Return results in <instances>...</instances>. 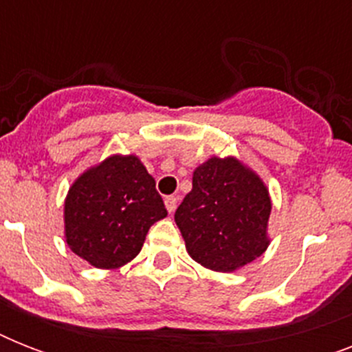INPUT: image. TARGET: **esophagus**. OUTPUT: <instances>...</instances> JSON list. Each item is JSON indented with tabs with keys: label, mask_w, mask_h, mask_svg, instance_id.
Listing matches in <instances>:
<instances>
[{
	"label": "esophagus",
	"mask_w": 352,
	"mask_h": 352,
	"mask_svg": "<svg viewBox=\"0 0 352 352\" xmlns=\"http://www.w3.org/2000/svg\"><path fill=\"white\" fill-rule=\"evenodd\" d=\"M177 203H179V199L173 197V195H170V197L164 199V204H166V210L170 212V214H173L177 208Z\"/></svg>",
	"instance_id": "34e87169"
}]
</instances>
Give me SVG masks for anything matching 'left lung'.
<instances>
[{"instance_id": "1", "label": "left lung", "mask_w": 352, "mask_h": 352, "mask_svg": "<svg viewBox=\"0 0 352 352\" xmlns=\"http://www.w3.org/2000/svg\"><path fill=\"white\" fill-rule=\"evenodd\" d=\"M272 201L267 184L237 157H210L193 171L192 192L175 223L193 261L215 272H234L270 245Z\"/></svg>"}]
</instances>
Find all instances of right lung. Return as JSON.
<instances>
[{
  "label": "right lung",
  "instance_id": "1",
  "mask_svg": "<svg viewBox=\"0 0 352 352\" xmlns=\"http://www.w3.org/2000/svg\"><path fill=\"white\" fill-rule=\"evenodd\" d=\"M168 212L137 155H109L71 184L63 235L84 261L115 270L138 256L148 230Z\"/></svg>",
  "mask_w": 352,
  "mask_h": 352
}]
</instances>
